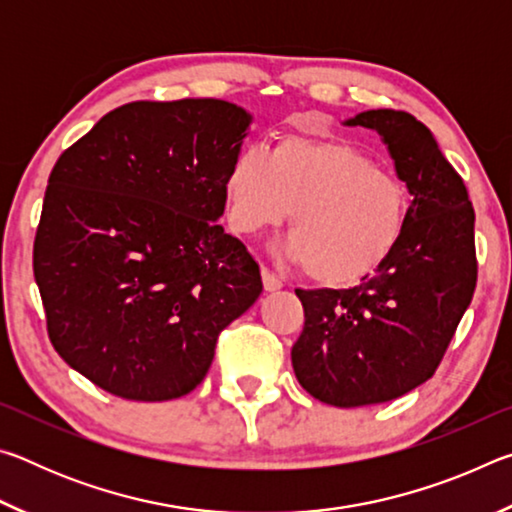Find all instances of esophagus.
<instances>
[{"mask_svg": "<svg viewBox=\"0 0 512 512\" xmlns=\"http://www.w3.org/2000/svg\"><path fill=\"white\" fill-rule=\"evenodd\" d=\"M262 280H264V289L266 291H277V289H282L284 287V282H282V277H277L271 268H262Z\"/></svg>", "mask_w": 512, "mask_h": 512, "instance_id": "obj_1", "label": "esophagus"}]
</instances>
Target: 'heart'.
<instances>
[{
    "mask_svg": "<svg viewBox=\"0 0 512 512\" xmlns=\"http://www.w3.org/2000/svg\"><path fill=\"white\" fill-rule=\"evenodd\" d=\"M232 228L253 235L291 213L287 253L316 282L350 287L395 253L409 223V189L343 140L282 137L271 155L246 144L228 178Z\"/></svg>",
    "mask_w": 512,
    "mask_h": 512,
    "instance_id": "1",
    "label": "heart"
}]
</instances>
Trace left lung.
Returning a JSON list of instances; mask_svg holds the SVG:
<instances>
[{"label":"left lung","mask_w":512,"mask_h":512,"mask_svg":"<svg viewBox=\"0 0 512 512\" xmlns=\"http://www.w3.org/2000/svg\"><path fill=\"white\" fill-rule=\"evenodd\" d=\"M388 144L413 196L395 253L352 289H296L305 327L293 372L316 400L352 409L391 402L433 377L476 289L474 207L422 121L368 110L348 121Z\"/></svg>","instance_id":"left-lung-1"}]
</instances>
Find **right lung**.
I'll use <instances>...</instances> for the list:
<instances>
[{"label":"right lung","mask_w":512,"mask_h":512,"mask_svg":"<svg viewBox=\"0 0 512 512\" xmlns=\"http://www.w3.org/2000/svg\"><path fill=\"white\" fill-rule=\"evenodd\" d=\"M248 124L219 99L133 101L51 169L33 275L51 345L103 391H194L219 334L262 293L259 264L216 223Z\"/></svg>","instance_id":"add662e5"}]
</instances>
